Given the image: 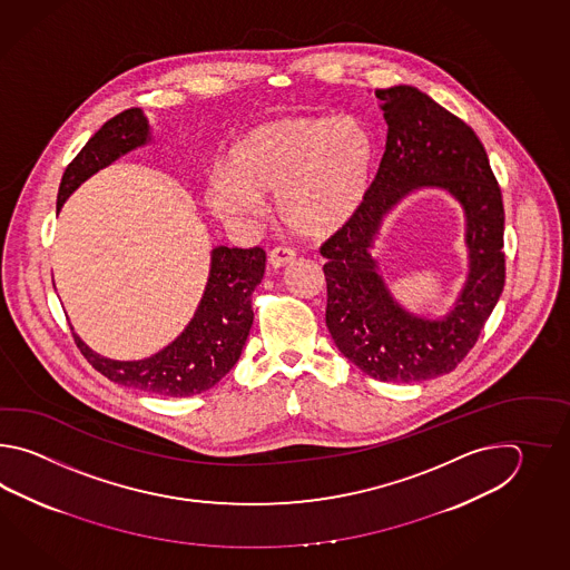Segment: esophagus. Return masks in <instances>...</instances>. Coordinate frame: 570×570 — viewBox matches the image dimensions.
Wrapping results in <instances>:
<instances>
[{
  "label": "esophagus",
  "instance_id": "1",
  "mask_svg": "<svg viewBox=\"0 0 570 570\" xmlns=\"http://www.w3.org/2000/svg\"><path fill=\"white\" fill-rule=\"evenodd\" d=\"M295 256H297V253H295L293 248L277 246V248H273L271 255H268V265L273 268L285 267V265H291V263L295 261Z\"/></svg>",
  "mask_w": 570,
  "mask_h": 570
}]
</instances>
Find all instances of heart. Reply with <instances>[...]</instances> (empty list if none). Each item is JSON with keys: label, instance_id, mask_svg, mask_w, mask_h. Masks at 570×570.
<instances>
[{"label": "heart", "instance_id": "1", "mask_svg": "<svg viewBox=\"0 0 570 570\" xmlns=\"http://www.w3.org/2000/svg\"><path fill=\"white\" fill-rule=\"evenodd\" d=\"M375 167V134L354 116L263 121L232 146L224 175L207 185V206L219 218H243L279 195L291 232L327 238L358 216Z\"/></svg>", "mask_w": 570, "mask_h": 570}]
</instances>
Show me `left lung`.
Instances as JSON below:
<instances>
[{"instance_id": "left-lung-1", "label": "left lung", "mask_w": 570, "mask_h": 570, "mask_svg": "<svg viewBox=\"0 0 570 570\" xmlns=\"http://www.w3.org/2000/svg\"><path fill=\"white\" fill-rule=\"evenodd\" d=\"M387 121L385 155L358 216L322 244L326 326L363 373L413 383L454 371L471 352L505 285L501 189L473 128L412 86L376 89ZM440 186L468 216L470 277L442 321L403 311L370 256L382 218L415 188Z\"/></svg>"}]
</instances>
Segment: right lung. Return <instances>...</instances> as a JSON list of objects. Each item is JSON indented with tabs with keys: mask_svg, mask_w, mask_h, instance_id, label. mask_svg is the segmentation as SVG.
Here are the masks:
<instances>
[{
	"mask_svg": "<svg viewBox=\"0 0 570 570\" xmlns=\"http://www.w3.org/2000/svg\"><path fill=\"white\" fill-rule=\"evenodd\" d=\"M150 140L140 108L124 109L97 130L62 173L57 212L94 173ZM261 246L212 250L204 297L189 326L167 348L145 361H111L91 351L73 332L75 344L101 375L124 387L163 397H189L214 387L243 354L253 326V291L265 275Z\"/></svg>",
	"mask_w": 570,
	"mask_h": 570,
	"instance_id": "obj_1",
	"label": "right lung"
}]
</instances>
